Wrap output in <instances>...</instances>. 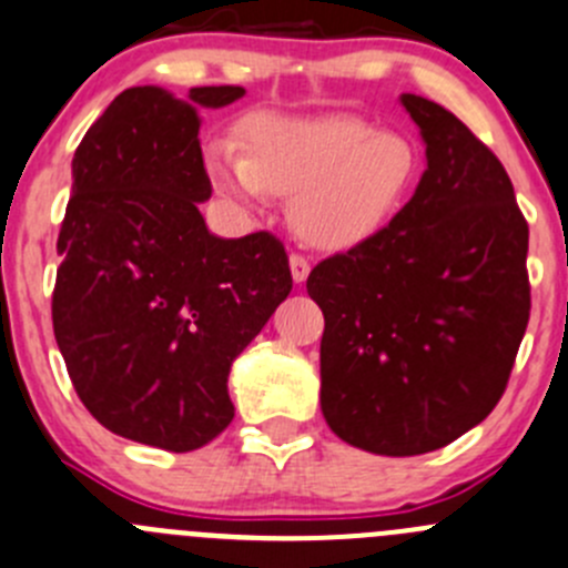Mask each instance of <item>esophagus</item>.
Wrapping results in <instances>:
<instances>
[{
	"instance_id": "esophagus-1",
	"label": "esophagus",
	"mask_w": 568,
	"mask_h": 568,
	"mask_svg": "<svg viewBox=\"0 0 568 568\" xmlns=\"http://www.w3.org/2000/svg\"><path fill=\"white\" fill-rule=\"evenodd\" d=\"M290 270H293L295 284H304L306 275H310V270H312V264H310V258L301 256V253H293V256H290Z\"/></svg>"
}]
</instances>
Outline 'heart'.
Here are the masks:
<instances>
[{
	"label": "heart",
	"instance_id": "1",
	"mask_svg": "<svg viewBox=\"0 0 568 568\" xmlns=\"http://www.w3.org/2000/svg\"><path fill=\"white\" fill-rule=\"evenodd\" d=\"M240 153L214 142L206 172L242 209L267 194L290 197V223L304 242L339 251L385 229L418 181V150L404 133L359 116H253Z\"/></svg>",
	"mask_w": 568,
	"mask_h": 568
}]
</instances>
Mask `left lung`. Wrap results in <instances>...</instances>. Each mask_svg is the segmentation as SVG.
I'll use <instances>...</instances> for the list:
<instances>
[{"label": "left lung", "instance_id": "8db88e82", "mask_svg": "<svg viewBox=\"0 0 568 568\" xmlns=\"http://www.w3.org/2000/svg\"><path fill=\"white\" fill-rule=\"evenodd\" d=\"M402 105L426 142L418 189L306 278L326 321L323 418L387 457L435 452L488 418L530 321V229L505 166L437 102Z\"/></svg>", "mask_w": 568, "mask_h": 568}]
</instances>
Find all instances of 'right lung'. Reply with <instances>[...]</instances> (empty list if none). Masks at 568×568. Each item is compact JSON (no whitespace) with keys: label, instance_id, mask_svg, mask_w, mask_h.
Listing matches in <instances>:
<instances>
[{"label":"right lung","instance_id":"add662e5","mask_svg":"<svg viewBox=\"0 0 568 568\" xmlns=\"http://www.w3.org/2000/svg\"><path fill=\"white\" fill-rule=\"evenodd\" d=\"M242 94L200 85L186 102L159 85L125 89L72 159L52 290L58 348L85 409L155 449H200L231 424V362L293 290L281 240H220L200 214L212 181L197 105Z\"/></svg>","mask_w":568,"mask_h":568}]
</instances>
